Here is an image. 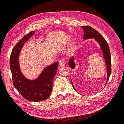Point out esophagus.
I'll use <instances>...</instances> for the list:
<instances>
[{"mask_svg":"<svg viewBox=\"0 0 124 124\" xmlns=\"http://www.w3.org/2000/svg\"><path fill=\"white\" fill-rule=\"evenodd\" d=\"M65 65H66V61L65 59H62L60 60L59 62V63H58L59 67H63V66H64Z\"/></svg>","mask_w":124,"mask_h":124,"instance_id":"1","label":"esophagus"}]
</instances>
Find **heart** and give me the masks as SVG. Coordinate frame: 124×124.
I'll return each mask as SVG.
<instances>
[{"label": "heart", "instance_id": "obj_1", "mask_svg": "<svg viewBox=\"0 0 124 124\" xmlns=\"http://www.w3.org/2000/svg\"><path fill=\"white\" fill-rule=\"evenodd\" d=\"M74 47V46H72V47Z\"/></svg>", "mask_w": 124, "mask_h": 124}]
</instances>
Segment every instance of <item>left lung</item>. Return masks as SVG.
I'll use <instances>...</instances> for the list:
<instances>
[{
  "label": "left lung",
  "instance_id": "left-lung-1",
  "mask_svg": "<svg viewBox=\"0 0 124 124\" xmlns=\"http://www.w3.org/2000/svg\"><path fill=\"white\" fill-rule=\"evenodd\" d=\"M81 27L84 29V37H83L84 40L89 39H93L99 45L100 49L101 50V52H102V53L103 56V58L104 59L105 63H106V69H107V81L106 83V85L111 72V54H110L109 47H108V43L107 42L106 40L104 39L103 37L101 36L98 31H96L95 29H93V28L90 27V26H81ZM68 65L70 68H71L72 69H74L76 68V63H75L74 56H73V57H71L69 62ZM71 83H72L73 88L74 89L75 91H77L73 84L71 78Z\"/></svg>",
  "mask_w": 124,
  "mask_h": 124
}]
</instances>
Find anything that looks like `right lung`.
<instances>
[{
    "mask_svg": "<svg viewBox=\"0 0 124 124\" xmlns=\"http://www.w3.org/2000/svg\"><path fill=\"white\" fill-rule=\"evenodd\" d=\"M35 33V31H32L27 33L15 46L10 56V67L13 85L20 94L27 100L38 102L47 99L51 95L58 62L44 68L35 79H28L24 76L20 68V55L24 43Z\"/></svg>",
    "mask_w": 124,
    "mask_h": 124,
    "instance_id": "right-lung-1",
    "label": "right lung"
}]
</instances>
